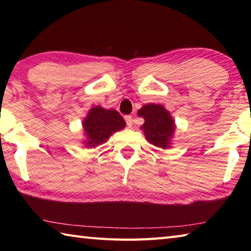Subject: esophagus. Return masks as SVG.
<instances>
[{
  "instance_id": "1",
  "label": "esophagus",
  "mask_w": 251,
  "mask_h": 251,
  "mask_svg": "<svg viewBox=\"0 0 251 251\" xmlns=\"http://www.w3.org/2000/svg\"><path fill=\"white\" fill-rule=\"evenodd\" d=\"M125 121L127 123V126H128V128H131V127H132V117L130 115H126Z\"/></svg>"
}]
</instances>
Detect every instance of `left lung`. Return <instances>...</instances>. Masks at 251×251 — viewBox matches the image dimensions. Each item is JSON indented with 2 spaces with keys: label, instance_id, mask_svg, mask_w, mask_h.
Listing matches in <instances>:
<instances>
[{
  "label": "left lung",
  "instance_id": "8db88e82",
  "mask_svg": "<svg viewBox=\"0 0 251 251\" xmlns=\"http://www.w3.org/2000/svg\"><path fill=\"white\" fill-rule=\"evenodd\" d=\"M145 123L140 127L147 140L161 149H169L176 130L175 121L170 112L162 104L148 103L138 111Z\"/></svg>",
  "mask_w": 251,
  "mask_h": 251
}]
</instances>
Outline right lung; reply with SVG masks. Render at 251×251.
<instances>
[{"mask_svg": "<svg viewBox=\"0 0 251 251\" xmlns=\"http://www.w3.org/2000/svg\"><path fill=\"white\" fill-rule=\"evenodd\" d=\"M82 125L85 136L83 145L93 149L104 143L112 134L125 128L126 122L116 110L96 105L88 111Z\"/></svg>", "mask_w": 251, "mask_h": 251, "instance_id": "1", "label": "right lung"}]
</instances>
